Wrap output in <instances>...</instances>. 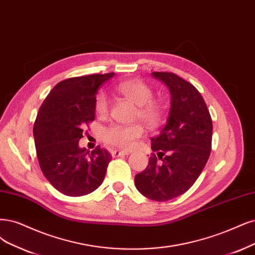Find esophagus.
Returning a JSON list of instances; mask_svg holds the SVG:
<instances>
[{"label": "esophagus", "instance_id": "esophagus-1", "mask_svg": "<svg viewBox=\"0 0 255 255\" xmlns=\"http://www.w3.org/2000/svg\"><path fill=\"white\" fill-rule=\"evenodd\" d=\"M111 154H112L113 157H118V156H121V155L129 154V152L128 151H124V150H112Z\"/></svg>", "mask_w": 255, "mask_h": 255}]
</instances>
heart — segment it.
Returning <instances> with one entry per match:
<instances>
[{
	"mask_svg": "<svg viewBox=\"0 0 255 255\" xmlns=\"http://www.w3.org/2000/svg\"><path fill=\"white\" fill-rule=\"evenodd\" d=\"M117 91L123 97L137 105L136 118L142 120L149 127H157L164 119V109L161 103L153 99V90L143 81L128 80L119 83ZM109 99L105 92H99L94 100V109L100 117H106L109 112ZM144 134V128L138 125L116 124L107 128L103 133L104 142L113 147L130 149L136 139Z\"/></svg>",
	"mask_w": 255,
	"mask_h": 255,
	"instance_id": "1",
	"label": "heart"
}]
</instances>
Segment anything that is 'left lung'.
<instances>
[{"label":"left lung","mask_w":255,"mask_h":255,"mask_svg":"<svg viewBox=\"0 0 255 255\" xmlns=\"http://www.w3.org/2000/svg\"><path fill=\"white\" fill-rule=\"evenodd\" d=\"M152 75L170 90L171 108L161 133L151 138L149 164L134 183L148 199L165 202L189 190L202 173L211 152L213 127L206 103L192 84L172 72Z\"/></svg>","instance_id":"obj_1"}]
</instances>
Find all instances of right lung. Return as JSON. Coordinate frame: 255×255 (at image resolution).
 <instances>
[{
  "mask_svg": "<svg viewBox=\"0 0 255 255\" xmlns=\"http://www.w3.org/2000/svg\"><path fill=\"white\" fill-rule=\"evenodd\" d=\"M115 72L75 77L58 83L44 100L33 125L36 156L48 182L61 193L82 196L101 186L111 154L98 146L79 147L83 129L96 117L100 86Z\"/></svg>",
  "mask_w": 255,
  "mask_h": 255,
  "instance_id": "add662e5",
  "label": "right lung"
}]
</instances>
